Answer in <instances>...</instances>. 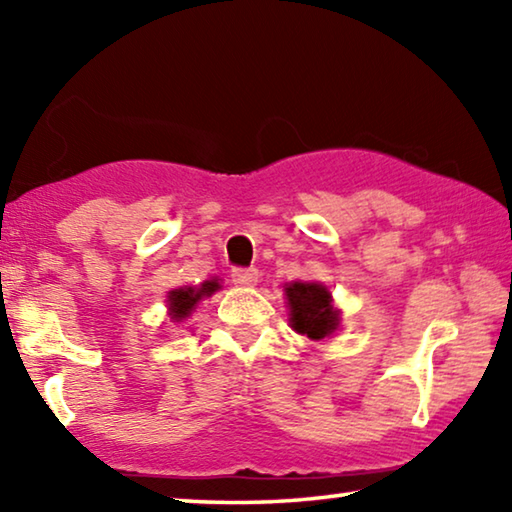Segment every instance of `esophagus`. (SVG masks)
Instances as JSON below:
<instances>
[{
    "label": "esophagus",
    "mask_w": 512,
    "mask_h": 512,
    "mask_svg": "<svg viewBox=\"0 0 512 512\" xmlns=\"http://www.w3.org/2000/svg\"><path fill=\"white\" fill-rule=\"evenodd\" d=\"M257 277V268H232V282L237 287H253V284H257Z\"/></svg>",
    "instance_id": "34e87169"
}]
</instances>
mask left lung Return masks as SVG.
Listing matches in <instances>:
<instances>
[{
	"instance_id": "8db88e82",
	"label": "left lung",
	"mask_w": 512,
	"mask_h": 512,
	"mask_svg": "<svg viewBox=\"0 0 512 512\" xmlns=\"http://www.w3.org/2000/svg\"><path fill=\"white\" fill-rule=\"evenodd\" d=\"M291 327L311 341L329 336L339 325V311L332 307V293L314 282H293L287 287Z\"/></svg>"
}]
</instances>
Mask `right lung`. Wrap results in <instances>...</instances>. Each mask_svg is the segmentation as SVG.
I'll return each instance as SVG.
<instances>
[{
	"label": "right lung",
	"instance_id": "obj_1",
	"mask_svg": "<svg viewBox=\"0 0 512 512\" xmlns=\"http://www.w3.org/2000/svg\"><path fill=\"white\" fill-rule=\"evenodd\" d=\"M219 289V282L212 280V282H205L201 289H176L171 291L169 296V309H171V318L173 320H183L189 314H192V309L198 300L203 296H212V293Z\"/></svg>",
	"mask_w": 512,
	"mask_h": 512
}]
</instances>
